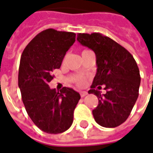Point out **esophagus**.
I'll use <instances>...</instances> for the list:
<instances>
[{
  "label": "esophagus",
  "mask_w": 153,
  "mask_h": 153,
  "mask_svg": "<svg viewBox=\"0 0 153 153\" xmlns=\"http://www.w3.org/2000/svg\"><path fill=\"white\" fill-rule=\"evenodd\" d=\"M86 95H88V92L87 91H81L80 92V96H81V97H85Z\"/></svg>",
  "instance_id": "obj_1"
}]
</instances>
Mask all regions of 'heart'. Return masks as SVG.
<instances>
[{"label":"heart","mask_w":153,"mask_h":153,"mask_svg":"<svg viewBox=\"0 0 153 153\" xmlns=\"http://www.w3.org/2000/svg\"><path fill=\"white\" fill-rule=\"evenodd\" d=\"M76 83L79 87H82V86L85 84V80H84V79H82V78H79L77 79Z\"/></svg>","instance_id":"b5f03b06"}]
</instances>
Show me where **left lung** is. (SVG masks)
<instances>
[{"label":"left lung","mask_w":153,"mask_h":153,"mask_svg":"<svg viewBox=\"0 0 153 153\" xmlns=\"http://www.w3.org/2000/svg\"><path fill=\"white\" fill-rule=\"evenodd\" d=\"M77 40L91 48L97 57V74L89 94L99 100L92 110L95 121L104 127L113 128L123 124L131 114L140 85V70L128 51L114 39L100 33H79ZM105 85L106 93L99 90Z\"/></svg>","instance_id":"1"}]
</instances>
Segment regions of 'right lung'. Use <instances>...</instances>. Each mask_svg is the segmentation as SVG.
<instances>
[{
    "label": "right lung",
    "instance_id": "add662e5",
    "mask_svg": "<svg viewBox=\"0 0 153 153\" xmlns=\"http://www.w3.org/2000/svg\"><path fill=\"white\" fill-rule=\"evenodd\" d=\"M76 34L47 29L27 45L21 56L19 87L27 113L41 131L59 134L71 127L74 110L80 95L72 88L60 91L48 82L53 71L59 69L66 52L75 41Z\"/></svg>",
    "mask_w": 153,
    "mask_h": 153
}]
</instances>
